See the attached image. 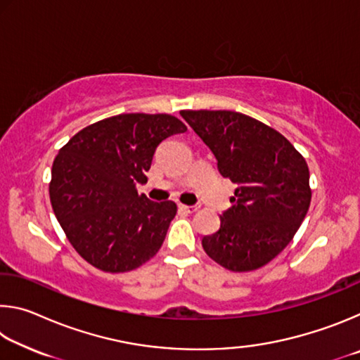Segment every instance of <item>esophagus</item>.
I'll list each match as a JSON object with an SVG mask.
<instances>
[{
    "instance_id": "obj_1",
    "label": "esophagus",
    "mask_w": 360,
    "mask_h": 360,
    "mask_svg": "<svg viewBox=\"0 0 360 360\" xmlns=\"http://www.w3.org/2000/svg\"><path fill=\"white\" fill-rule=\"evenodd\" d=\"M179 210L184 211V212H188V214H192V212H195L198 210V206H188V205H179Z\"/></svg>"
}]
</instances>
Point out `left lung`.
Returning <instances> with one entry per match:
<instances>
[{"label":"left lung","mask_w":360,"mask_h":360,"mask_svg":"<svg viewBox=\"0 0 360 360\" xmlns=\"http://www.w3.org/2000/svg\"><path fill=\"white\" fill-rule=\"evenodd\" d=\"M235 182L221 227L203 236L205 252L231 271L266 265L294 238L307 216L311 188L304 158L281 133L235 111H181Z\"/></svg>","instance_id":"obj_1"}]
</instances>
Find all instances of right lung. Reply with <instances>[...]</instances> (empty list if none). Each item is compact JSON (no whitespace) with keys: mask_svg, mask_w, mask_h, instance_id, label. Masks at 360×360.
Segmentation results:
<instances>
[{"mask_svg":"<svg viewBox=\"0 0 360 360\" xmlns=\"http://www.w3.org/2000/svg\"><path fill=\"white\" fill-rule=\"evenodd\" d=\"M187 127L169 114H119L76 133L53 160V212L82 259L103 271L135 270L154 257L176 203L138 195L157 146Z\"/></svg>","mask_w":360,"mask_h":360,"instance_id":"add662e5","label":"right lung"}]
</instances>
